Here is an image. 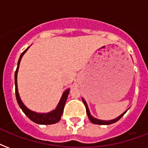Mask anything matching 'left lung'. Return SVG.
<instances>
[{
  "mask_svg": "<svg viewBox=\"0 0 148 148\" xmlns=\"http://www.w3.org/2000/svg\"><path fill=\"white\" fill-rule=\"evenodd\" d=\"M82 100H83V101H84V105H85V106H86V114H87L88 117H89V120H90V121H91L92 123L98 124V125H109V124H112V123H114L117 122V121H118V120H120V119L123 116L124 114H126V111H127V110H126V111L123 113L121 115H120L118 117H116V119H114V120H99V119L95 118V117H93V116H92L91 114H90V112H89V108H88V105H87V104H86V101L84 100V99H82Z\"/></svg>",
  "mask_w": 148,
  "mask_h": 148,
  "instance_id": "1",
  "label": "left lung"
}]
</instances>
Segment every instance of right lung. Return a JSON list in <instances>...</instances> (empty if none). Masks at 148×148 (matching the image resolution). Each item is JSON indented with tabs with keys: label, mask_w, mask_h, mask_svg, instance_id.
Returning a JSON list of instances; mask_svg holds the SVG:
<instances>
[{
	"label": "right lung",
	"mask_w": 148,
	"mask_h": 148,
	"mask_svg": "<svg viewBox=\"0 0 148 148\" xmlns=\"http://www.w3.org/2000/svg\"><path fill=\"white\" fill-rule=\"evenodd\" d=\"M29 47H28L23 53L21 54L19 59L18 61V64H17V68L15 72V86H16V97L17 102H18V105L20 107V108L22 109V111L25 113L26 116H28L30 120L33 121L35 123L40 124V125H49V124H54L58 123L60 120L61 116L62 115L63 110H64V107L65 105V102L68 99V95L69 94V91L70 89H68L67 90L64 92L61 98L60 101H59V104L57 105L56 108L55 110H52L51 112L45 113V114H40V113H36L34 111L29 110L28 108H26L25 105L23 104V102L21 100L20 97H19V94L18 92V86H17V74H18V67H19V64H20V61L22 59V56L25 54L26 51L28 50Z\"/></svg>",
	"instance_id": "right-lung-1"
}]
</instances>
